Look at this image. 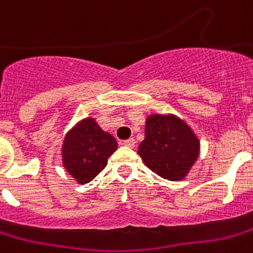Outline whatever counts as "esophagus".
Instances as JSON below:
<instances>
[{"label":"esophagus","mask_w":253,"mask_h":253,"mask_svg":"<svg viewBox=\"0 0 253 253\" xmlns=\"http://www.w3.org/2000/svg\"><path fill=\"white\" fill-rule=\"evenodd\" d=\"M123 144H125V146H126V147L132 148V147H134V146H135V140L132 139V138H131V139L125 140V142H123Z\"/></svg>","instance_id":"obj_1"}]
</instances>
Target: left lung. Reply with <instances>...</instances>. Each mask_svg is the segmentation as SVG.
Instances as JSON below:
<instances>
[{
	"mask_svg": "<svg viewBox=\"0 0 253 253\" xmlns=\"http://www.w3.org/2000/svg\"><path fill=\"white\" fill-rule=\"evenodd\" d=\"M200 152V142L188 125L173 114H151L138 154L152 172L172 182L182 180Z\"/></svg>",
	"mask_w": 253,
	"mask_h": 253,
	"instance_id": "left-lung-1",
	"label": "left lung"
}]
</instances>
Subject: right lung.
Returning a JSON list of instances; mask_svg holds the SVG:
<instances>
[{
	"instance_id": "right-lung-1",
	"label": "right lung",
	"mask_w": 253,
	"mask_h": 253,
	"mask_svg": "<svg viewBox=\"0 0 253 253\" xmlns=\"http://www.w3.org/2000/svg\"><path fill=\"white\" fill-rule=\"evenodd\" d=\"M117 148L113 135L102 130L94 118H84L65 136L62 165L77 182L86 184L105 169Z\"/></svg>"
}]
</instances>
